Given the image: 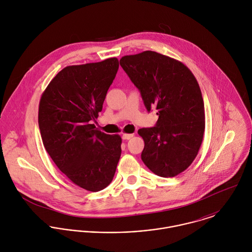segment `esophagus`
I'll return each instance as SVG.
<instances>
[{"label": "esophagus", "instance_id": "obj_1", "mask_svg": "<svg viewBox=\"0 0 252 252\" xmlns=\"http://www.w3.org/2000/svg\"><path fill=\"white\" fill-rule=\"evenodd\" d=\"M134 137V134H123L122 135V139L123 140H130Z\"/></svg>", "mask_w": 252, "mask_h": 252}]
</instances>
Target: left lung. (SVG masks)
Listing matches in <instances>:
<instances>
[{"label": "left lung", "mask_w": 252, "mask_h": 252, "mask_svg": "<svg viewBox=\"0 0 252 252\" xmlns=\"http://www.w3.org/2000/svg\"><path fill=\"white\" fill-rule=\"evenodd\" d=\"M120 66L140 90L148 111L159 118L142 128V160L155 175L174 178L196 158L205 132L202 92L192 72L179 60L146 50L120 59Z\"/></svg>", "instance_id": "obj_1"}]
</instances>
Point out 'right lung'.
Segmentation results:
<instances>
[{"instance_id": "obj_1", "label": "right lung", "mask_w": 252, "mask_h": 252, "mask_svg": "<svg viewBox=\"0 0 252 252\" xmlns=\"http://www.w3.org/2000/svg\"><path fill=\"white\" fill-rule=\"evenodd\" d=\"M118 67L115 57L68 66L54 76L39 100L38 127L45 150L69 180L91 192L111 182L121 155V137L92 124Z\"/></svg>"}]
</instances>
